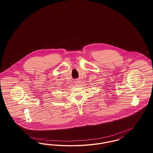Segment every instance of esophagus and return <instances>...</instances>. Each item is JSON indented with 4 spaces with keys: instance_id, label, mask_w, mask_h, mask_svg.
Returning a JSON list of instances; mask_svg holds the SVG:
<instances>
[{
    "instance_id": "1",
    "label": "esophagus",
    "mask_w": 153,
    "mask_h": 153,
    "mask_svg": "<svg viewBox=\"0 0 153 153\" xmlns=\"http://www.w3.org/2000/svg\"><path fill=\"white\" fill-rule=\"evenodd\" d=\"M79 82H80L79 80H76V81H74V83H76V84H78Z\"/></svg>"
}]
</instances>
